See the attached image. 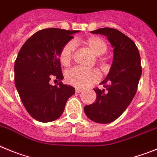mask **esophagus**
<instances>
[{
  "mask_svg": "<svg viewBox=\"0 0 157 157\" xmlns=\"http://www.w3.org/2000/svg\"><path fill=\"white\" fill-rule=\"evenodd\" d=\"M83 91V89L80 88V87H76V92L77 93H80Z\"/></svg>",
  "mask_w": 157,
  "mask_h": 157,
  "instance_id": "34e87169",
  "label": "esophagus"
}]
</instances>
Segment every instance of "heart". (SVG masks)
<instances>
[{
	"mask_svg": "<svg viewBox=\"0 0 157 157\" xmlns=\"http://www.w3.org/2000/svg\"><path fill=\"white\" fill-rule=\"evenodd\" d=\"M83 42L95 56L104 54L107 49L105 42L98 36H91L83 40ZM74 50L75 44L73 41L67 42L63 46L59 56L60 62L63 66H67L70 64ZM66 78L67 82L71 85L77 87H84L98 82L100 79V74L95 69L75 67L66 73Z\"/></svg>",
	"mask_w": 157,
	"mask_h": 157,
	"instance_id": "obj_1",
	"label": "heart"
}]
</instances>
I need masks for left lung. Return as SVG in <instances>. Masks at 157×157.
I'll return each instance as SVG.
<instances>
[{
    "instance_id": "obj_1",
    "label": "left lung",
    "mask_w": 157,
    "mask_h": 157,
    "mask_svg": "<svg viewBox=\"0 0 157 157\" xmlns=\"http://www.w3.org/2000/svg\"><path fill=\"white\" fill-rule=\"evenodd\" d=\"M91 33L107 36L113 48V59L108 75L100 83L104 88L94 89L95 102L84 109L91 121L109 124L125 111L136 94L142 76L141 58L135 42L121 31L105 27Z\"/></svg>"
}]
</instances>
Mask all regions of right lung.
Returning a JSON list of instances; mask_svg holds the SVG:
<instances>
[{"instance_id":"right-lung-1","label":"right lung","mask_w":157,"mask_h":157,"mask_svg":"<svg viewBox=\"0 0 157 157\" xmlns=\"http://www.w3.org/2000/svg\"><path fill=\"white\" fill-rule=\"evenodd\" d=\"M79 30L48 28L38 31L22 45L14 66L15 84L21 101L31 117L51 122L61 117L65 105L75 93L63 84L59 56L62 48ZM55 78L59 83L53 86Z\"/></svg>"}]
</instances>
